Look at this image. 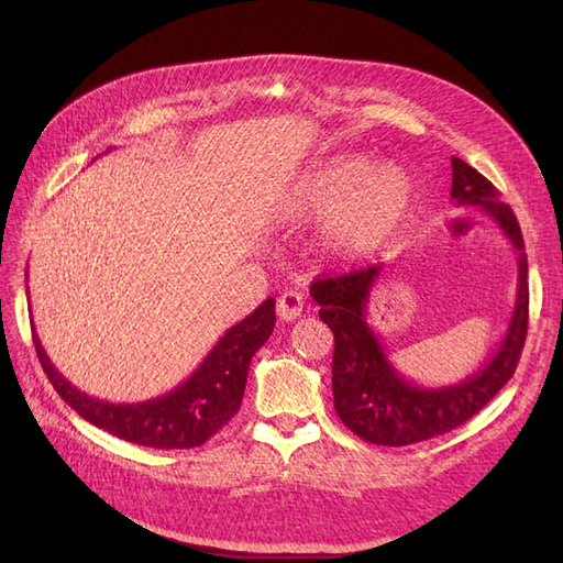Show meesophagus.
Masks as SVG:
<instances>
[{
	"mask_svg": "<svg viewBox=\"0 0 563 563\" xmlns=\"http://www.w3.org/2000/svg\"><path fill=\"white\" fill-rule=\"evenodd\" d=\"M277 314L284 321H294L302 314V296L296 291H284L277 300Z\"/></svg>",
	"mask_w": 563,
	"mask_h": 563,
	"instance_id": "obj_1",
	"label": "esophagus"
}]
</instances>
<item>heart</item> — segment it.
I'll return each instance as SVG.
<instances>
[{
    "label": "heart",
    "instance_id": "1",
    "mask_svg": "<svg viewBox=\"0 0 563 563\" xmlns=\"http://www.w3.org/2000/svg\"><path fill=\"white\" fill-rule=\"evenodd\" d=\"M416 187L401 164L368 168L362 157L335 159L300 190V209L329 216L327 240L347 258L383 249L399 232L413 207Z\"/></svg>",
    "mask_w": 563,
    "mask_h": 563
}]
</instances>
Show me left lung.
I'll return each instance as SVG.
<instances>
[{
  "mask_svg": "<svg viewBox=\"0 0 563 563\" xmlns=\"http://www.w3.org/2000/svg\"><path fill=\"white\" fill-rule=\"evenodd\" d=\"M451 199L455 207H479L519 253L517 300L505 338L490 360L455 385L422 387L406 380L387 360L378 333L368 327L371 291L385 267L373 265L343 277L312 282L310 296L319 317L333 331V404L335 413L364 441L378 446H408L455 430L498 395L515 376L528 331V261L521 228L500 192L476 168L453 157Z\"/></svg>",
  "mask_w": 563,
  "mask_h": 563,
  "instance_id": "1",
  "label": "left lung"
}]
</instances>
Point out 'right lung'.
<instances>
[{
	"label": "right lung",
	"instance_id": "1",
	"mask_svg": "<svg viewBox=\"0 0 563 563\" xmlns=\"http://www.w3.org/2000/svg\"><path fill=\"white\" fill-rule=\"evenodd\" d=\"M275 329V298L263 300L246 319L218 340L197 371L176 389L141 404H110L77 389L51 364L32 329L40 364L54 389L96 428L147 449H195L209 441L240 411L251 356Z\"/></svg>",
	"mask_w": 563,
	"mask_h": 563
}]
</instances>
